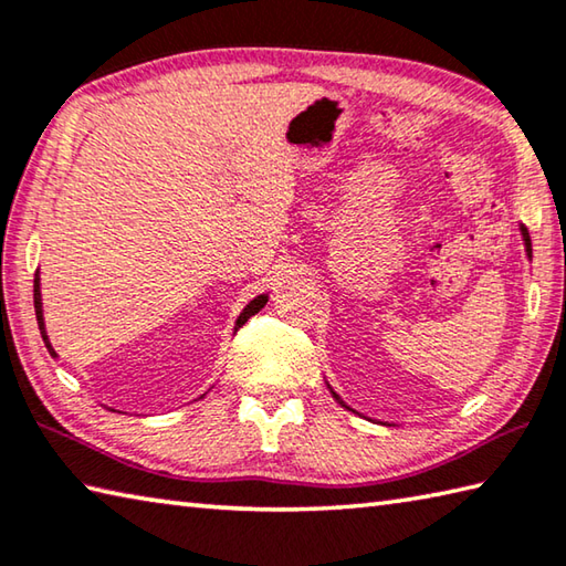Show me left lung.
I'll return each mask as SVG.
<instances>
[{"label":"left lung","instance_id":"obj_1","mask_svg":"<svg viewBox=\"0 0 566 566\" xmlns=\"http://www.w3.org/2000/svg\"><path fill=\"white\" fill-rule=\"evenodd\" d=\"M522 234H525V248H527V254L532 256V242H530V234H527V230H525V228H522ZM332 394H334V390H332ZM334 398H336V400H338V403H342L344 408H348V406L344 403V400H342V398H338L336 394H334ZM348 410H352V408H348Z\"/></svg>","mask_w":566,"mask_h":566}]
</instances>
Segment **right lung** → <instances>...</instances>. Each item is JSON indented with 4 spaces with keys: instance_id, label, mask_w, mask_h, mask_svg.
I'll return each mask as SVG.
<instances>
[{
    "instance_id": "add662e5",
    "label": "right lung",
    "mask_w": 566,
    "mask_h": 566,
    "mask_svg": "<svg viewBox=\"0 0 566 566\" xmlns=\"http://www.w3.org/2000/svg\"><path fill=\"white\" fill-rule=\"evenodd\" d=\"M266 300H270V296L266 294H260V296H254V300L244 306L242 310V314L238 316V324H234V328H240L244 322H248L250 316H254L256 312L262 310V306L266 304ZM34 312H36V322H39V332H41V338H44V344H46V348H49V354L51 356H56V352H54V346L49 344V336H46V326H44V312H41V286H39V272L34 274Z\"/></svg>"
}]
</instances>
